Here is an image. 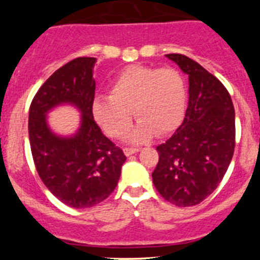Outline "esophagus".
<instances>
[{
    "label": "esophagus",
    "mask_w": 260,
    "mask_h": 260,
    "mask_svg": "<svg viewBox=\"0 0 260 260\" xmlns=\"http://www.w3.org/2000/svg\"><path fill=\"white\" fill-rule=\"evenodd\" d=\"M123 151H124L125 156H131V154L137 153V152H140L141 148H133V147H125V148L123 149Z\"/></svg>",
    "instance_id": "obj_1"
}]
</instances>
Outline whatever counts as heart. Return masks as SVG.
I'll return each instance as SVG.
<instances>
[{
  "mask_svg": "<svg viewBox=\"0 0 260 260\" xmlns=\"http://www.w3.org/2000/svg\"><path fill=\"white\" fill-rule=\"evenodd\" d=\"M186 98V83L179 70L131 65L112 80L109 96L94 101L93 114L111 137L122 138L129 131L135 113L140 124L131 140L145 142L154 133L164 136L179 127Z\"/></svg>",
  "mask_w": 260,
  "mask_h": 260,
  "instance_id": "1",
  "label": "heart"
}]
</instances>
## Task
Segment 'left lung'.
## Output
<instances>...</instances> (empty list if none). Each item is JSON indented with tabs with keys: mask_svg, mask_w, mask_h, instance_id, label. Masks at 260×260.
Returning <instances> with one entry per match:
<instances>
[{
	"mask_svg": "<svg viewBox=\"0 0 260 260\" xmlns=\"http://www.w3.org/2000/svg\"><path fill=\"white\" fill-rule=\"evenodd\" d=\"M188 74V106L179 129L157 146L154 187L169 203L195 206L219 186L235 147L232 98L216 77L182 54H167Z\"/></svg>",
	"mask_w": 260,
	"mask_h": 260,
	"instance_id": "1",
	"label": "left lung"
}]
</instances>
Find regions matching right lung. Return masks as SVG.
<instances>
[{
	"mask_svg": "<svg viewBox=\"0 0 260 260\" xmlns=\"http://www.w3.org/2000/svg\"><path fill=\"white\" fill-rule=\"evenodd\" d=\"M95 57H77L49 78L34 96L28 113V138L39 176L50 192L74 209L98 205L114 191L125 158L103 135L93 117ZM62 103L82 112L80 131L69 139L55 136L46 113Z\"/></svg>",
	"mask_w": 260,
	"mask_h": 260,
	"instance_id": "obj_1",
	"label": "right lung"
}]
</instances>
